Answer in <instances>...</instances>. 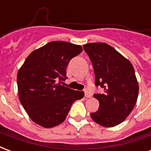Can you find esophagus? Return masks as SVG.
Masks as SVG:
<instances>
[{
  "mask_svg": "<svg viewBox=\"0 0 151 151\" xmlns=\"http://www.w3.org/2000/svg\"><path fill=\"white\" fill-rule=\"evenodd\" d=\"M84 95H85V96H86L87 98H90V97L92 96V94L90 93V92L88 91V89H85V90H84Z\"/></svg>",
  "mask_w": 151,
  "mask_h": 151,
  "instance_id": "34e87169",
  "label": "esophagus"
}]
</instances>
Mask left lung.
Wrapping results in <instances>:
<instances>
[{"instance_id":"obj_1","label":"left lung","mask_w":151,"mask_h":151,"mask_svg":"<svg viewBox=\"0 0 151 151\" xmlns=\"http://www.w3.org/2000/svg\"><path fill=\"white\" fill-rule=\"evenodd\" d=\"M93 66L95 84L104 89L94 97L100 103L98 110L90 113L95 122L113 127L126 119L138 96V83L131 63L113 47L104 42L83 45Z\"/></svg>"}]
</instances>
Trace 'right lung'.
Segmentation results:
<instances>
[{
  "instance_id": "right-lung-1",
  "label": "right lung",
  "mask_w": 151,
  "mask_h": 151,
  "mask_svg": "<svg viewBox=\"0 0 151 151\" xmlns=\"http://www.w3.org/2000/svg\"><path fill=\"white\" fill-rule=\"evenodd\" d=\"M79 45L54 41L34 50L17 73L21 104L36 124L51 128L64 122L71 105L84 92L60 84L72 58L82 52ZM59 83H58V82Z\"/></svg>"
}]
</instances>
